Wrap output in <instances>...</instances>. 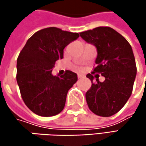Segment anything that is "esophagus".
Listing matches in <instances>:
<instances>
[{"label":"esophagus","mask_w":146,"mask_h":146,"mask_svg":"<svg viewBox=\"0 0 146 146\" xmlns=\"http://www.w3.org/2000/svg\"><path fill=\"white\" fill-rule=\"evenodd\" d=\"M83 77H84L83 74H78V78H83Z\"/></svg>","instance_id":"obj_1"}]
</instances>
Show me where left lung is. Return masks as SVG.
Returning <instances> with one entry per match:
<instances>
[{"label": "left lung", "instance_id": "1", "mask_svg": "<svg viewBox=\"0 0 146 146\" xmlns=\"http://www.w3.org/2000/svg\"><path fill=\"white\" fill-rule=\"evenodd\" d=\"M79 35L97 49V66L86 75L92 83L85 94L88 106L96 115L111 117L123 107L133 91L137 68L131 45L110 27H97ZM94 73H101L105 81L93 83Z\"/></svg>", "mask_w": 146, "mask_h": 146}]
</instances>
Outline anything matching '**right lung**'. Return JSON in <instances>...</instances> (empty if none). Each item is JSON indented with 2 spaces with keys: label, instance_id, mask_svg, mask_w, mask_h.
<instances>
[{
  "label": "right lung",
  "instance_id": "1",
  "mask_svg": "<svg viewBox=\"0 0 146 146\" xmlns=\"http://www.w3.org/2000/svg\"><path fill=\"white\" fill-rule=\"evenodd\" d=\"M79 37L78 33L50 27L37 31L27 41L17 61V82L25 105L34 113L51 117L60 113L77 74L67 70L53 76L56 62L63 58V49Z\"/></svg>",
  "mask_w": 146,
  "mask_h": 146
}]
</instances>
